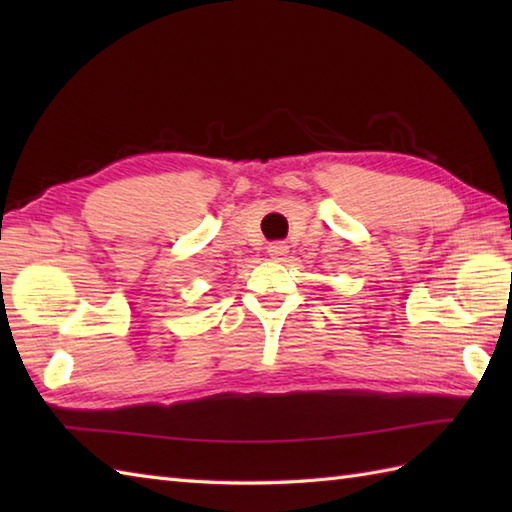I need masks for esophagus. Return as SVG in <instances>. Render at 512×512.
Segmentation results:
<instances>
[{"label":"esophagus","instance_id":"obj_1","mask_svg":"<svg viewBox=\"0 0 512 512\" xmlns=\"http://www.w3.org/2000/svg\"><path fill=\"white\" fill-rule=\"evenodd\" d=\"M288 253V246L284 242H273L268 244V255L273 259H284Z\"/></svg>","mask_w":512,"mask_h":512}]
</instances>
